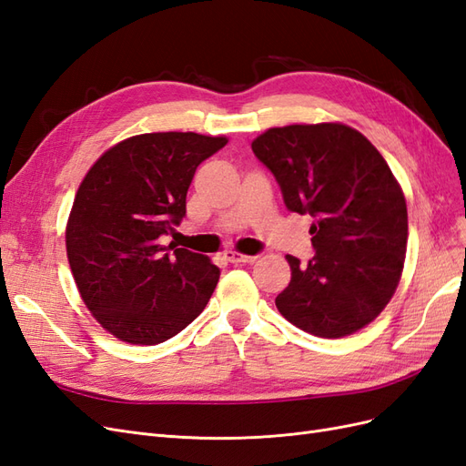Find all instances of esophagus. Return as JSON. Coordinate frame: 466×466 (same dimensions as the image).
Masks as SVG:
<instances>
[{
  "label": "esophagus",
  "mask_w": 466,
  "mask_h": 466,
  "mask_svg": "<svg viewBox=\"0 0 466 466\" xmlns=\"http://www.w3.org/2000/svg\"><path fill=\"white\" fill-rule=\"evenodd\" d=\"M225 258H228L231 264H250V262H255L258 257L241 255V252H237V250H225Z\"/></svg>",
  "instance_id": "1"
}]
</instances>
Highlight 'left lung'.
I'll list each match as a JSON object with an SVG mask.
<instances>
[{
	"mask_svg": "<svg viewBox=\"0 0 466 466\" xmlns=\"http://www.w3.org/2000/svg\"><path fill=\"white\" fill-rule=\"evenodd\" d=\"M252 151L286 208L313 218L315 257H286L291 281L276 298L278 311L320 338L358 332L387 307L404 268L406 200L383 155L338 122L270 128Z\"/></svg>",
	"mask_w": 466,
	"mask_h": 466,
	"instance_id": "obj_1",
	"label": "left lung"
}]
</instances>
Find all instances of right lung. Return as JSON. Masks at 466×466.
<instances>
[{
    "label": "right lung",
    "mask_w": 466,
    "mask_h": 466,
    "mask_svg": "<svg viewBox=\"0 0 466 466\" xmlns=\"http://www.w3.org/2000/svg\"><path fill=\"white\" fill-rule=\"evenodd\" d=\"M228 137L157 132L124 139L89 168L66 228L72 274L93 317L122 342L155 346L198 317L219 268L161 245L187 216L196 168Z\"/></svg>",
    "instance_id": "right-lung-1"
}]
</instances>
